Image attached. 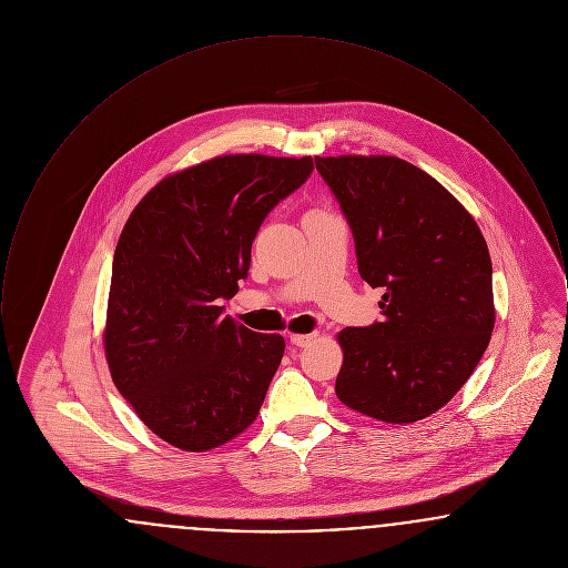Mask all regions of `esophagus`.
Segmentation results:
<instances>
[{
  "instance_id": "34e87169",
  "label": "esophagus",
  "mask_w": 568,
  "mask_h": 568,
  "mask_svg": "<svg viewBox=\"0 0 568 568\" xmlns=\"http://www.w3.org/2000/svg\"><path fill=\"white\" fill-rule=\"evenodd\" d=\"M317 338V334H292L290 341L294 347H308L313 341Z\"/></svg>"
}]
</instances>
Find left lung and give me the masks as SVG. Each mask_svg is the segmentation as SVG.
I'll return each instance as SVG.
<instances>
[{"mask_svg": "<svg viewBox=\"0 0 568 568\" xmlns=\"http://www.w3.org/2000/svg\"><path fill=\"white\" fill-rule=\"evenodd\" d=\"M353 232L383 322L338 332L336 396L385 424L447 405L494 329L491 260L470 213L436 179L389 155L315 158Z\"/></svg>", "mask_w": 568, "mask_h": 568, "instance_id": "left-lung-1", "label": "left lung"}]
</instances>
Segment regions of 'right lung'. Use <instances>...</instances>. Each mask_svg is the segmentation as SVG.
Masks as SVG:
<instances>
[{"instance_id": "add662e5", "label": "right lung", "mask_w": 568, "mask_h": 568, "mask_svg": "<svg viewBox=\"0 0 568 568\" xmlns=\"http://www.w3.org/2000/svg\"><path fill=\"white\" fill-rule=\"evenodd\" d=\"M313 158L221 155L165 176L114 248L104 349L121 396L149 430L209 452L257 417L285 353L278 334L221 317L272 209Z\"/></svg>"}]
</instances>
